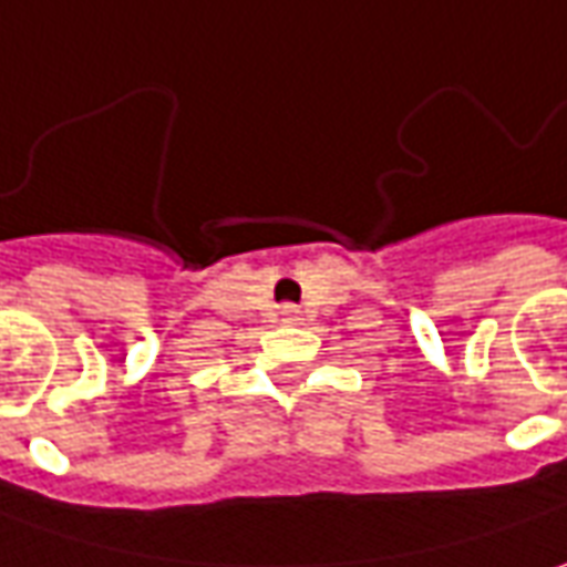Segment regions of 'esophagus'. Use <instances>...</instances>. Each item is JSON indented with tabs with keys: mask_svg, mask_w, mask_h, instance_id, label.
<instances>
[{
	"mask_svg": "<svg viewBox=\"0 0 567 567\" xmlns=\"http://www.w3.org/2000/svg\"><path fill=\"white\" fill-rule=\"evenodd\" d=\"M282 313H285V317H288V320H298V313H301V310H298L295 303H285Z\"/></svg>",
	"mask_w": 567,
	"mask_h": 567,
	"instance_id": "obj_1",
	"label": "esophagus"
}]
</instances>
